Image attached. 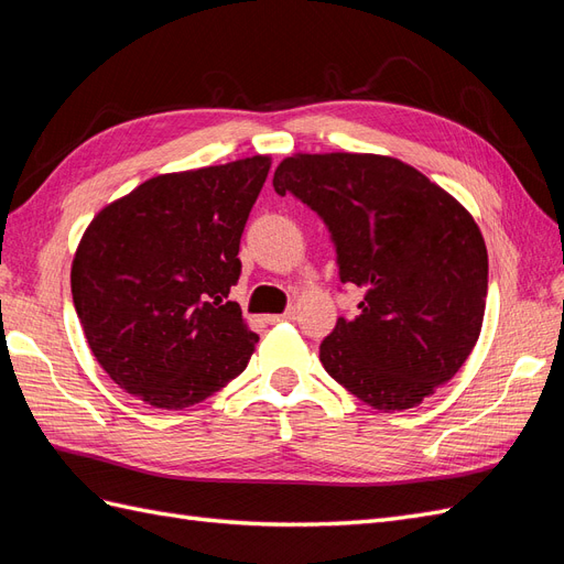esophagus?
<instances>
[{
    "label": "esophagus",
    "mask_w": 564,
    "mask_h": 564,
    "mask_svg": "<svg viewBox=\"0 0 564 564\" xmlns=\"http://www.w3.org/2000/svg\"><path fill=\"white\" fill-rule=\"evenodd\" d=\"M270 324H278V322H286V319H296V311L292 308V311H286V313H282V315H268L265 317Z\"/></svg>",
    "instance_id": "esophagus-1"
}]
</instances>
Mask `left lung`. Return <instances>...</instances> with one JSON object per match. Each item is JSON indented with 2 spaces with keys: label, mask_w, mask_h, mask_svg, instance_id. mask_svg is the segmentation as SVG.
<instances>
[{
  "label": "left lung",
  "mask_w": 564,
  "mask_h": 564,
  "mask_svg": "<svg viewBox=\"0 0 564 564\" xmlns=\"http://www.w3.org/2000/svg\"><path fill=\"white\" fill-rule=\"evenodd\" d=\"M329 228L340 282L362 289L319 362L357 400L402 412L464 367L482 332L487 247L470 212L412 164L371 152H296L272 176Z\"/></svg>",
  "instance_id": "1"
}]
</instances>
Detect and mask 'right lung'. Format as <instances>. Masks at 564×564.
Here are the masks:
<instances>
[{"instance_id":"1","label":"right lung","mask_w":564,"mask_h":564,"mask_svg":"<svg viewBox=\"0 0 564 564\" xmlns=\"http://www.w3.org/2000/svg\"><path fill=\"white\" fill-rule=\"evenodd\" d=\"M270 155L152 176L106 204L77 245L70 286L87 344L141 402L183 409L247 369L240 237Z\"/></svg>"}]
</instances>
